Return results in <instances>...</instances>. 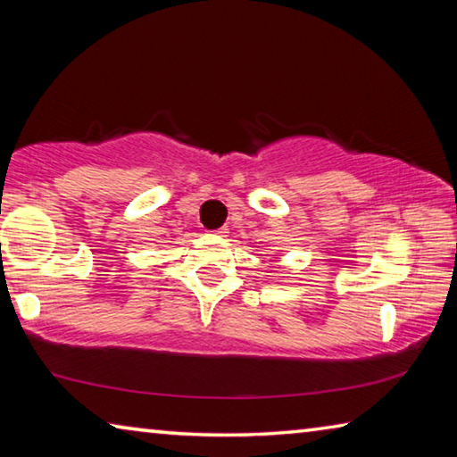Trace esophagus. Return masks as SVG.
I'll return each instance as SVG.
<instances>
[{
    "label": "esophagus",
    "instance_id": "obj_1",
    "mask_svg": "<svg viewBox=\"0 0 457 457\" xmlns=\"http://www.w3.org/2000/svg\"><path fill=\"white\" fill-rule=\"evenodd\" d=\"M215 234H218V236H226V234H229V231H228V228H220V229H215Z\"/></svg>",
    "mask_w": 457,
    "mask_h": 457
}]
</instances>
